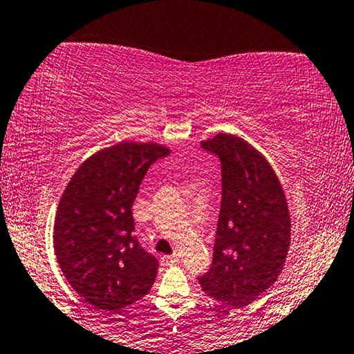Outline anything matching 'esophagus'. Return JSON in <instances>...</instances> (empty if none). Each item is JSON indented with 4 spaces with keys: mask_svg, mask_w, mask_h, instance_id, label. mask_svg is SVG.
I'll use <instances>...</instances> for the list:
<instances>
[{
    "mask_svg": "<svg viewBox=\"0 0 354 354\" xmlns=\"http://www.w3.org/2000/svg\"><path fill=\"white\" fill-rule=\"evenodd\" d=\"M179 260V253H173V255H165L162 257V263L163 265H175V263Z\"/></svg>",
    "mask_w": 354,
    "mask_h": 354,
    "instance_id": "34e87169",
    "label": "esophagus"
}]
</instances>
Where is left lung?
Returning a JSON list of instances; mask_svg holds the SVG:
<instances>
[{
	"label": "left lung",
	"instance_id": "1",
	"mask_svg": "<svg viewBox=\"0 0 354 354\" xmlns=\"http://www.w3.org/2000/svg\"><path fill=\"white\" fill-rule=\"evenodd\" d=\"M202 147L220 157L223 198L212 268L198 282L208 297L242 308L282 272L290 250V212L274 170L250 142L218 133Z\"/></svg>",
	"mask_w": 354,
	"mask_h": 354
}]
</instances>
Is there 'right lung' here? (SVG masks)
Returning <instances> with one entry per match:
<instances>
[{"label":"right lung","instance_id":"1","mask_svg":"<svg viewBox=\"0 0 354 354\" xmlns=\"http://www.w3.org/2000/svg\"><path fill=\"white\" fill-rule=\"evenodd\" d=\"M170 153L157 142L122 141L73 173L54 220L62 274L97 311L115 313L149 293L158 263L133 236L131 207L147 168Z\"/></svg>","mask_w":354,"mask_h":354}]
</instances>
